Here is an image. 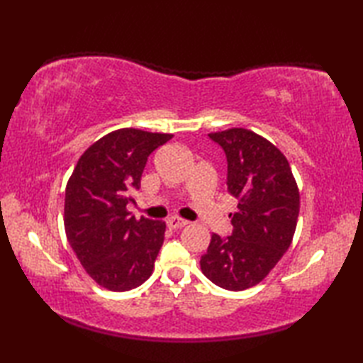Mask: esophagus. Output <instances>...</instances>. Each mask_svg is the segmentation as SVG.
I'll return each mask as SVG.
<instances>
[{
    "label": "esophagus",
    "instance_id": "esophagus-1",
    "mask_svg": "<svg viewBox=\"0 0 363 363\" xmlns=\"http://www.w3.org/2000/svg\"><path fill=\"white\" fill-rule=\"evenodd\" d=\"M187 225H189V221L184 220V218H179V217H169L167 220V226L169 229H181V228L187 226Z\"/></svg>",
    "mask_w": 363,
    "mask_h": 363
}]
</instances>
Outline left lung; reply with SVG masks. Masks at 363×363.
Masks as SVG:
<instances>
[{
    "label": "left lung",
    "mask_w": 363,
    "mask_h": 363,
    "mask_svg": "<svg viewBox=\"0 0 363 363\" xmlns=\"http://www.w3.org/2000/svg\"><path fill=\"white\" fill-rule=\"evenodd\" d=\"M209 137L226 154V187L238 204L233 234H212L199 265L207 279L230 291L257 285L289 250L296 229L299 191L284 154L250 129Z\"/></svg>",
    "instance_id": "left-lung-1"
}]
</instances>
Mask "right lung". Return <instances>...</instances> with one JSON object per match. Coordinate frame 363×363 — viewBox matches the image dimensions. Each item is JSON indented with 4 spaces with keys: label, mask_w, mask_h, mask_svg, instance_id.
<instances>
[{
    "label": "right lung",
    "mask_w": 363,
    "mask_h": 363,
    "mask_svg": "<svg viewBox=\"0 0 363 363\" xmlns=\"http://www.w3.org/2000/svg\"><path fill=\"white\" fill-rule=\"evenodd\" d=\"M172 134L125 128L95 142L79 157L65 189L67 240L87 274L101 287L128 291L152 273L165 223L129 217L126 206L148 156Z\"/></svg>",
    "instance_id": "add662e5"
}]
</instances>
